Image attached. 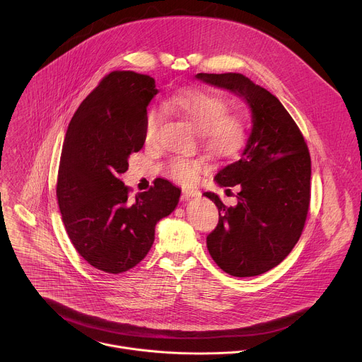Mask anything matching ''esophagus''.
<instances>
[{
  "mask_svg": "<svg viewBox=\"0 0 362 362\" xmlns=\"http://www.w3.org/2000/svg\"><path fill=\"white\" fill-rule=\"evenodd\" d=\"M183 196L185 199H190V197H199L200 192L194 190V189H183Z\"/></svg>",
  "mask_w": 362,
  "mask_h": 362,
  "instance_id": "34e87169",
  "label": "esophagus"
}]
</instances>
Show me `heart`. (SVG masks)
I'll list each match as a JSON object with an SVG mask.
<instances>
[{
	"label": "heart",
	"mask_w": 362,
	"mask_h": 362,
	"mask_svg": "<svg viewBox=\"0 0 362 362\" xmlns=\"http://www.w3.org/2000/svg\"><path fill=\"white\" fill-rule=\"evenodd\" d=\"M165 109L189 120L200 131L204 146L217 156H227L234 152L245 138V120L242 115L227 110L221 96L211 93L203 88L187 86L163 103ZM160 124V112L158 109L148 110L144 124V139L152 144ZM207 165L206 158L176 156L165 166L169 179L183 186H192L199 180V175Z\"/></svg>",
	"instance_id": "heart-1"
}]
</instances>
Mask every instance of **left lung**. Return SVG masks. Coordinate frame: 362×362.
Masks as SVG:
<instances>
[{"instance_id":"obj_1","label":"left lung","mask_w":362,"mask_h":362,"mask_svg":"<svg viewBox=\"0 0 362 362\" xmlns=\"http://www.w3.org/2000/svg\"><path fill=\"white\" fill-rule=\"evenodd\" d=\"M197 79L242 96L252 109V132L240 158L214 180L240 186L237 206L218 209V223L207 235L214 263L234 277H253L279 266L297 245L310 207L311 159L294 119L267 89L242 74H197ZM230 190V189H228Z\"/></svg>"}]
</instances>
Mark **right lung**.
<instances>
[{
    "label": "right lung",
    "instance_id": "obj_1",
    "mask_svg": "<svg viewBox=\"0 0 362 362\" xmlns=\"http://www.w3.org/2000/svg\"><path fill=\"white\" fill-rule=\"evenodd\" d=\"M156 93L152 76L113 71L82 100L65 135L57 180L62 221L79 256L105 273L141 263L156 223L179 202L180 190L165 179L134 199L119 179L144 148L146 106Z\"/></svg>",
    "mask_w": 362,
    "mask_h": 362
}]
</instances>
